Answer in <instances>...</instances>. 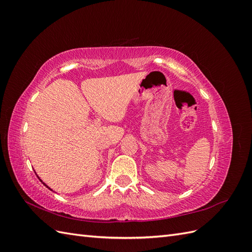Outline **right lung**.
I'll return each mask as SVG.
<instances>
[{
    "label": "right lung",
    "mask_w": 252,
    "mask_h": 252,
    "mask_svg": "<svg viewBox=\"0 0 252 252\" xmlns=\"http://www.w3.org/2000/svg\"><path fill=\"white\" fill-rule=\"evenodd\" d=\"M36 177H37V175H36ZM37 178H39V177H37ZM39 179H40V178H39ZM40 181H41V182H42V180H41V179H40ZM42 183H43V182H42ZM43 184H44V185H45V186H46V187H47V188H49V187H48V186H47V185H46V184H45V183H43ZM49 189H50V188H49ZM50 190H51V189H50Z\"/></svg>",
    "instance_id": "right-lung-1"
}]
</instances>
